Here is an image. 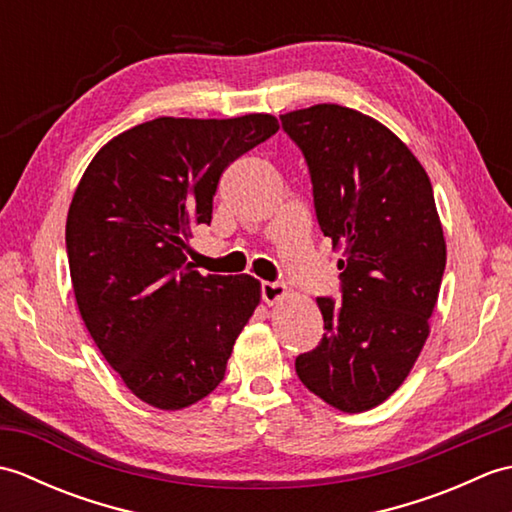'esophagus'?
I'll return each instance as SVG.
<instances>
[{"mask_svg": "<svg viewBox=\"0 0 512 512\" xmlns=\"http://www.w3.org/2000/svg\"><path fill=\"white\" fill-rule=\"evenodd\" d=\"M288 295V288L284 284H277V281H264L262 284V299L268 306H275V303L284 301Z\"/></svg>", "mask_w": 512, "mask_h": 512, "instance_id": "1", "label": "esophagus"}]
</instances>
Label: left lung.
<instances>
[{"instance_id":"1","label":"left lung","mask_w":512,"mask_h":512,"mask_svg":"<svg viewBox=\"0 0 512 512\" xmlns=\"http://www.w3.org/2000/svg\"><path fill=\"white\" fill-rule=\"evenodd\" d=\"M306 156L314 209L339 259L341 301L317 299L323 339L297 358L314 396L345 413L405 383L438 303L447 242L427 171L376 118L336 103L281 114Z\"/></svg>"}]
</instances>
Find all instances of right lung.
Segmentation results:
<instances>
[{
	"label": "right lung",
	"instance_id": "right-lung-1",
	"mask_svg": "<svg viewBox=\"0 0 512 512\" xmlns=\"http://www.w3.org/2000/svg\"><path fill=\"white\" fill-rule=\"evenodd\" d=\"M279 129L270 114L160 116L114 136L85 169L65 222L81 319L125 387L162 411L222 383L262 299L250 275H200L191 226L211 224L224 169Z\"/></svg>",
	"mask_w": 512,
	"mask_h": 512
}]
</instances>
